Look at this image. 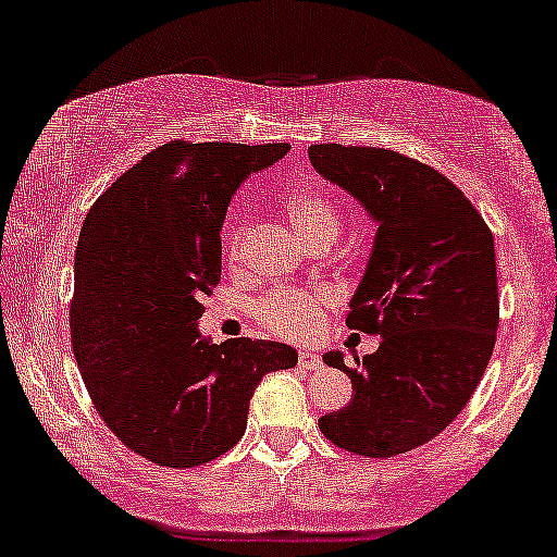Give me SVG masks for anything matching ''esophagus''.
Returning a JSON list of instances; mask_svg holds the SVG:
<instances>
[{"instance_id": "34e87169", "label": "esophagus", "mask_w": 557, "mask_h": 557, "mask_svg": "<svg viewBox=\"0 0 557 557\" xmlns=\"http://www.w3.org/2000/svg\"><path fill=\"white\" fill-rule=\"evenodd\" d=\"M322 364V357L314 349H299V368L304 370H317Z\"/></svg>"}]
</instances>
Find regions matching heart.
Listing matches in <instances>:
<instances>
[{
  "label": "heart",
  "instance_id": "1",
  "mask_svg": "<svg viewBox=\"0 0 557 557\" xmlns=\"http://www.w3.org/2000/svg\"><path fill=\"white\" fill-rule=\"evenodd\" d=\"M284 210L288 223L307 248L319 243H334L339 233V210L332 202L330 193L319 185H296L284 195ZM248 235V223L240 220L225 235L227 263H238L243 256V243ZM330 301L326 294L301 292V288H273L253 304V317L258 324L281 337L304 339L314 334L322 324V309Z\"/></svg>",
  "mask_w": 557,
  "mask_h": 557
}]
</instances>
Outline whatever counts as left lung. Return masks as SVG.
I'll return each instance as SVG.
<instances>
[{
    "instance_id": "8db88e82",
    "label": "left lung",
    "mask_w": 557,
    "mask_h": 557,
    "mask_svg": "<svg viewBox=\"0 0 557 557\" xmlns=\"http://www.w3.org/2000/svg\"><path fill=\"white\" fill-rule=\"evenodd\" d=\"M309 159L377 223L347 326L380 347L347 368L352 400L319 418L345 451L387 459L429 444L467 406L499 326L494 238L459 187L393 149L314 144ZM360 364V360H357Z\"/></svg>"
}]
</instances>
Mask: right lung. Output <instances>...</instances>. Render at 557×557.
Wrapping results in <instances>:
<instances>
[{
    "label": "right lung",
    "mask_w": 557,
    "mask_h": 557,
    "mask_svg": "<svg viewBox=\"0 0 557 557\" xmlns=\"http://www.w3.org/2000/svg\"><path fill=\"white\" fill-rule=\"evenodd\" d=\"M288 144L170 141L98 197L75 248L71 339L106 425L157 467L189 469L238 444L258 383L294 347L197 330L220 281V227L250 172Z\"/></svg>",
    "instance_id": "1"
}]
</instances>
